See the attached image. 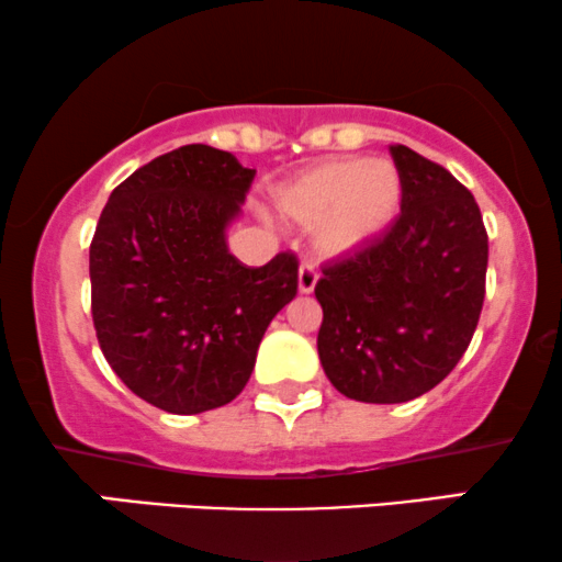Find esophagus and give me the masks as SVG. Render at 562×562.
Returning a JSON list of instances; mask_svg holds the SVG:
<instances>
[{
	"instance_id": "1",
	"label": "esophagus",
	"mask_w": 562,
	"mask_h": 562,
	"mask_svg": "<svg viewBox=\"0 0 562 562\" xmlns=\"http://www.w3.org/2000/svg\"><path fill=\"white\" fill-rule=\"evenodd\" d=\"M317 279H321V273H317V268L313 266V262H302L300 266V292L302 294L313 292Z\"/></svg>"
}]
</instances>
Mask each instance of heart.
<instances>
[{"instance_id": "heart-1", "label": "heart", "mask_w": 562, "mask_h": 562, "mask_svg": "<svg viewBox=\"0 0 562 562\" xmlns=\"http://www.w3.org/2000/svg\"><path fill=\"white\" fill-rule=\"evenodd\" d=\"M396 166L364 158H328L300 171L273 192L281 216L315 228L328 258H344L383 237L401 211Z\"/></svg>"}]
</instances>
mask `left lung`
Here are the masks:
<instances>
[{
  "instance_id": "left-lung-1",
  "label": "left lung",
  "mask_w": 562,
  "mask_h": 562,
  "mask_svg": "<svg viewBox=\"0 0 562 562\" xmlns=\"http://www.w3.org/2000/svg\"><path fill=\"white\" fill-rule=\"evenodd\" d=\"M401 213L383 237L317 281V355L330 383L364 404H404L450 375L484 302L487 232L472 192L440 164L391 145Z\"/></svg>"
}]
</instances>
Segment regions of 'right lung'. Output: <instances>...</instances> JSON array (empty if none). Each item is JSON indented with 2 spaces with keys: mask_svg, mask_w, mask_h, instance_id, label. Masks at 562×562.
<instances>
[{
  "mask_svg": "<svg viewBox=\"0 0 562 562\" xmlns=\"http://www.w3.org/2000/svg\"><path fill=\"white\" fill-rule=\"evenodd\" d=\"M252 179L226 150L182 145L116 187L90 241L103 357L135 396L169 414L237 398L270 321L296 296L292 252L247 268L226 247Z\"/></svg>",
  "mask_w": 562,
  "mask_h": 562,
  "instance_id": "obj_1",
  "label": "right lung"
}]
</instances>
